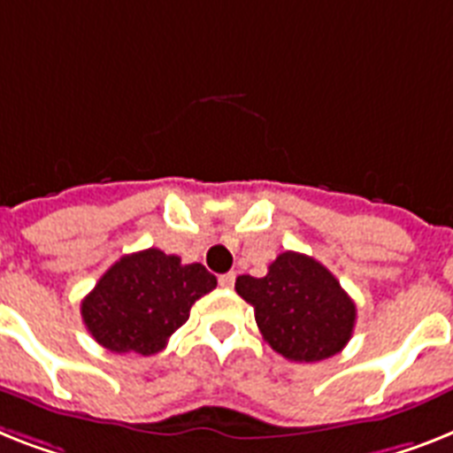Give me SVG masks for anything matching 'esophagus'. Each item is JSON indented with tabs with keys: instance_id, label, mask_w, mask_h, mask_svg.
<instances>
[{
	"instance_id": "34e87169",
	"label": "esophagus",
	"mask_w": 453,
	"mask_h": 453,
	"mask_svg": "<svg viewBox=\"0 0 453 453\" xmlns=\"http://www.w3.org/2000/svg\"><path fill=\"white\" fill-rule=\"evenodd\" d=\"M219 284L223 286V288H233V286H234V272H227V274H220V277H219Z\"/></svg>"
}]
</instances>
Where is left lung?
<instances>
[{"instance_id":"obj_1","label":"left lung","mask_w":453,"mask_h":453,"mask_svg":"<svg viewBox=\"0 0 453 453\" xmlns=\"http://www.w3.org/2000/svg\"><path fill=\"white\" fill-rule=\"evenodd\" d=\"M234 290L251 304L265 342L296 363L340 354L351 340L356 304L328 267L286 251L260 279L242 274Z\"/></svg>"}]
</instances>
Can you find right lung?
I'll list each match as a JSON object with an SVG mask.
<instances>
[{
  "instance_id": "right-lung-1",
  "label": "right lung",
  "mask_w": 453,
  "mask_h": 453,
  "mask_svg": "<svg viewBox=\"0 0 453 453\" xmlns=\"http://www.w3.org/2000/svg\"><path fill=\"white\" fill-rule=\"evenodd\" d=\"M216 288L200 263L181 265L160 249L130 253L102 274L81 303L88 333L113 354L163 351L174 330L188 321L195 300Z\"/></svg>"
}]
</instances>
